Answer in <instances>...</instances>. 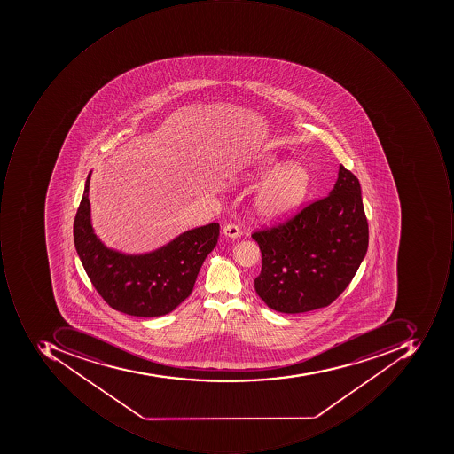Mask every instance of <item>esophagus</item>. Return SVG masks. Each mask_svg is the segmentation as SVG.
<instances>
[{
    "mask_svg": "<svg viewBox=\"0 0 454 454\" xmlns=\"http://www.w3.org/2000/svg\"><path fill=\"white\" fill-rule=\"evenodd\" d=\"M223 233L225 234L226 238L238 239L240 236V228L234 223H229L223 228Z\"/></svg>",
    "mask_w": 454,
    "mask_h": 454,
    "instance_id": "34e87169",
    "label": "esophagus"
}]
</instances>
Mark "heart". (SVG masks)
I'll return each instance as SVG.
<instances>
[{
  "label": "heart",
  "mask_w": 454,
  "mask_h": 454,
  "mask_svg": "<svg viewBox=\"0 0 454 454\" xmlns=\"http://www.w3.org/2000/svg\"><path fill=\"white\" fill-rule=\"evenodd\" d=\"M252 200V211L263 223H281L294 215L309 192V170L299 162H287L278 168L273 158H263L231 178L233 184L258 183L266 178Z\"/></svg>",
  "instance_id": "obj_1"
}]
</instances>
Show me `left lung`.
Returning a JSON list of instances; mask_svg holds the SVG:
<instances>
[{
  "mask_svg": "<svg viewBox=\"0 0 454 454\" xmlns=\"http://www.w3.org/2000/svg\"><path fill=\"white\" fill-rule=\"evenodd\" d=\"M252 239L262 252L255 291L267 307L301 314L329 306L367 254L368 223L359 180L341 165L326 198Z\"/></svg>",
  "mask_w": 454,
  "mask_h": 454,
  "instance_id": "8db88e82",
  "label": "left lung"
}]
</instances>
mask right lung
I'll return each mask as SVG.
<instances>
[{"instance_id": "right-lung-1", "label": "right lung", "mask_w": 454, "mask_h": 454, "mask_svg": "<svg viewBox=\"0 0 454 454\" xmlns=\"http://www.w3.org/2000/svg\"><path fill=\"white\" fill-rule=\"evenodd\" d=\"M87 176L74 223V247L95 289L112 309L132 317H154L172 312L195 285L199 270L218 243L216 223L190 229L169 243L145 254L110 248L95 234Z\"/></svg>"}]
</instances>
